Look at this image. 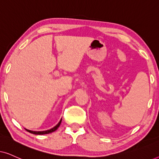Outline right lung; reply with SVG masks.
<instances>
[{"mask_svg":"<svg viewBox=\"0 0 159 159\" xmlns=\"http://www.w3.org/2000/svg\"><path fill=\"white\" fill-rule=\"evenodd\" d=\"M61 120H62V119H61V120L59 121V122H58L54 127L51 128V129H50L45 130V131H32V130H30V129H25L27 130V132H30V133L34 134H49V133H51V132H55L56 130L57 129L58 127H59L61 123Z\"/></svg>","mask_w":159,"mask_h":159,"instance_id":"right-lung-1","label":"right lung"}]
</instances>
